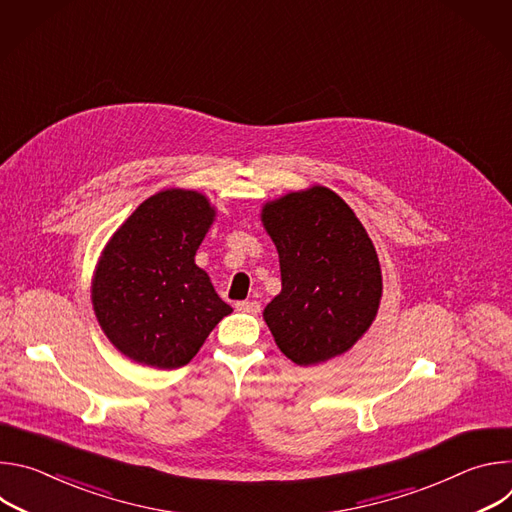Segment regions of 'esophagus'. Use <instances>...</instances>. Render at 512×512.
Listing matches in <instances>:
<instances>
[{
	"mask_svg": "<svg viewBox=\"0 0 512 512\" xmlns=\"http://www.w3.org/2000/svg\"><path fill=\"white\" fill-rule=\"evenodd\" d=\"M235 308L239 310V312H247V314H259L261 312V304L257 302V300H245V302H237L235 304Z\"/></svg>",
	"mask_w": 512,
	"mask_h": 512,
	"instance_id": "obj_1",
	"label": "esophagus"
}]
</instances>
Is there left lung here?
Here are the masks:
<instances>
[{"label":"left lung","instance_id":"1","mask_svg":"<svg viewBox=\"0 0 512 512\" xmlns=\"http://www.w3.org/2000/svg\"><path fill=\"white\" fill-rule=\"evenodd\" d=\"M261 221L281 267V294L263 312L279 350L302 367L346 352L373 324L383 291L367 231L324 186L265 204Z\"/></svg>","mask_w":512,"mask_h":512}]
</instances>
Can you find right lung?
Returning a JSON list of instances; mask_svg holds the SVG:
<instances>
[{"label": "right lung", "mask_w": 512, "mask_h": 512, "mask_svg": "<svg viewBox=\"0 0 512 512\" xmlns=\"http://www.w3.org/2000/svg\"><path fill=\"white\" fill-rule=\"evenodd\" d=\"M214 210L192 190L141 202L107 243L93 279V308L125 356L156 369L188 364L233 312L194 263Z\"/></svg>", "instance_id": "right-lung-1"}]
</instances>
